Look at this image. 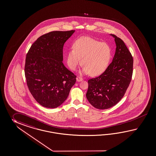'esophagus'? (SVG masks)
<instances>
[{
	"instance_id": "obj_1",
	"label": "esophagus",
	"mask_w": 156,
	"mask_h": 156,
	"mask_svg": "<svg viewBox=\"0 0 156 156\" xmlns=\"http://www.w3.org/2000/svg\"><path fill=\"white\" fill-rule=\"evenodd\" d=\"M76 81H78V82H80V81H82V80H83V78H82V77H80V76H78V77H76Z\"/></svg>"
}]
</instances>
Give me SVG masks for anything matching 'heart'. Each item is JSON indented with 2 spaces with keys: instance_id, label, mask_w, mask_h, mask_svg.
Segmentation results:
<instances>
[{
  "instance_id": "heart-1",
  "label": "heart",
  "mask_w": 156,
  "mask_h": 156,
  "mask_svg": "<svg viewBox=\"0 0 156 156\" xmlns=\"http://www.w3.org/2000/svg\"><path fill=\"white\" fill-rule=\"evenodd\" d=\"M111 56L112 50L108 43L84 37L74 42V48L69 51L67 62L70 68L73 70L82 62L84 65L83 73H90L92 76H96L105 71Z\"/></svg>"
}]
</instances>
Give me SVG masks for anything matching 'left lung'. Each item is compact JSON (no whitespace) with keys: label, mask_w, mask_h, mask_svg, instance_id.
Instances as JSON below:
<instances>
[{"label":"left lung","mask_w":156,"mask_h":156,"mask_svg":"<svg viewBox=\"0 0 156 156\" xmlns=\"http://www.w3.org/2000/svg\"><path fill=\"white\" fill-rule=\"evenodd\" d=\"M115 38L116 50L113 61L99 76L88 80L86 98L95 108L106 109L122 99L133 73V57L121 38Z\"/></svg>","instance_id":"obj_1"}]
</instances>
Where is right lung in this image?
<instances>
[{
	"label": "right lung",
	"mask_w": 156,
	"mask_h": 156,
	"mask_svg": "<svg viewBox=\"0 0 156 156\" xmlns=\"http://www.w3.org/2000/svg\"><path fill=\"white\" fill-rule=\"evenodd\" d=\"M75 30L54 31L42 35L27 54V86L42 106L56 108L67 99L76 76L62 63L63 47Z\"/></svg>",
	"instance_id": "add662e5"
}]
</instances>
